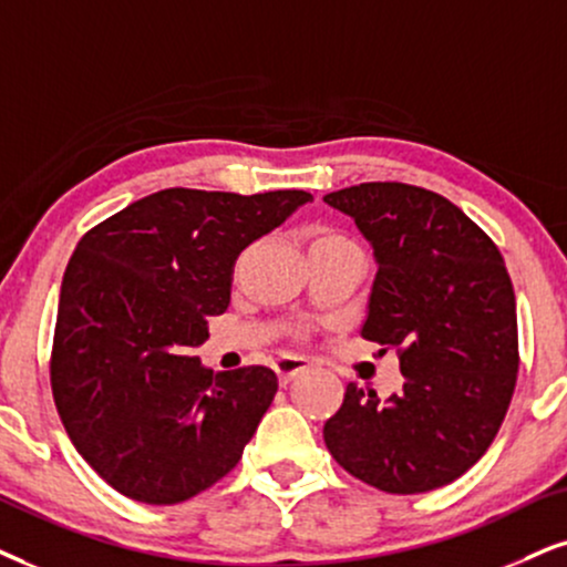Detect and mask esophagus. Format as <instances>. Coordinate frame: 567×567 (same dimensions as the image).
<instances>
[{
	"label": "esophagus",
	"instance_id": "esophagus-1",
	"mask_svg": "<svg viewBox=\"0 0 567 567\" xmlns=\"http://www.w3.org/2000/svg\"><path fill=\"white\" fill-rule=\"evenodd\" d=\"M311 369V363L306 361V358H298V355H279L275 361V371L279 377V382L288 384L290 379H296L298 374H303V371Z\"/></svg>",
	"mask_w": 567,
	"mask_h": 567
}]
</instances>
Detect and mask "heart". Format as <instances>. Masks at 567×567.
<instances>
[{
    "label": "heart",
    "mask_w": 567,
    "mask_h": 567,
    "mask_svg": "<svg viewBox=\"0 0 567 567\" xmlns=\"http://www.w3.org/2000/svg\"><path fill=\"white\" fill-rule=\"evenodd\" d=\"M334 243H350L346 235L329 230V227H317V230L311 233V246H334ZM306 329H298V337H303Z\"/></svg>",
    "instance_id": "obj_1"
}]
</instances>
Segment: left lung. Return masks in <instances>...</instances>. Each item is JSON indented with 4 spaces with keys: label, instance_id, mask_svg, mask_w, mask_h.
<instances>
[{
    "label": "left lung",
    "instance_id": "left-lung-1",
    "mask_svg": "<svg viewBox=\"0 0 567 567\" xmlns=\"http://www.w3.org/2000/svg\"><path fill=\"white\" fill-rule=\"evenodd\" d=\"M324 200L374 246L377 277L361 334L395 348L405 384L379 400L348 384L324 424L350 476L390 494L432 492L482 457L518 379V317L503 254L440 193L361 183Z\"/></svg>",
    "mask_w": 567,
    "mask_h": 567
}]
</instances>
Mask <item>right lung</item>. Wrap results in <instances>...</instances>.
I'll return each mask as SVG.
<instances>
[{"instance_id":"1","label":"right lung","mask_w":567,"mask_h":567,"mask_svg":"<svg viewBox=\"0 0 567 567\" xmlns=\"http://www.w3.org/2000/svg\"><path fill=\"white\" fill-rule=\"evenodd\" d=\"M313 196L167 188L83 235L62 277L54 405L83 461L135 503L177 505L238 465L277 392L267 367L214 377L196 348L230 306L243 248Z\"/></svg>"}]
</instances>
